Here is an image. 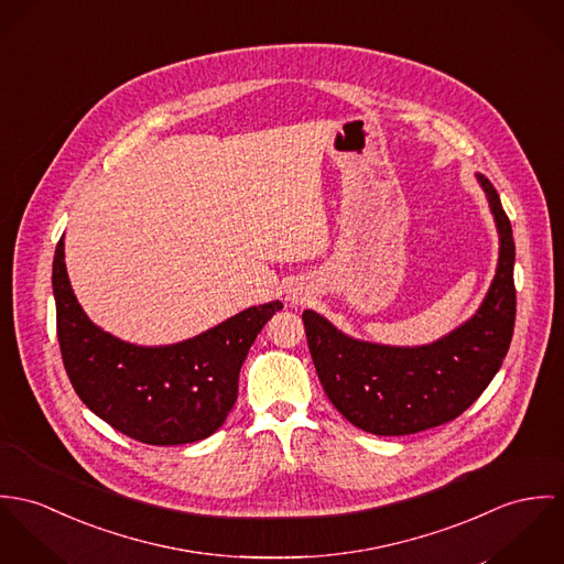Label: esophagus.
<instances>
[{"instance_id":"1","label":"esophagus","mask_w":564,"mask_h":564,"mask_svg":"<svg viewBox=\"0 0 564 564\" xmlns=\"http://www.w3.org/2000/svg\"><path fill=\"white\" fill-rule=\"evenodd\" d=\"M288 299H290V301H292V303H296V305H299V303H303V301H305V296H303V294H301V292H299V290H290V292H288Z\"/></svg>"}]
</instances>
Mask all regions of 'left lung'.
<instances>
[{
	"instance_id": "8db88e82",
	"label": "left lung",
	"mask_w": 564,
	"mask_h": 564,
	"mask_svg": "<svg viewBox=\"0 0 564 564\" xmlns=\"http://www.w3.org/2000/svg\"><path fill=\"white\" fill-rule=\"evenodd\" d=\"M500 234L494 283L465 324L433 344L400 348L359 341L319 313H303L317 378L333 406L357 429L400 437L452 422L469 409L498 375L514 328V240L500 196L485 175Z\"/></svg>"
}]
</instances>
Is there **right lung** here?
<instances>
[{
	"mask_svg": "<svg viewBox=\"0 0 564 564\" xmlns=\"http://www.w3.org/2000/svg\"><path fill=\"white\" fill-rule=\"evenodd\" d=\"M63 364L79 400L115 431L149 445L216 433L238 400L240 368L279 301L249 307L171 346H135L95 326L79 307L58 242L52 272Z\"/></svg>",
	"mask_w": 564,
	"mask_h": 564,
	"instance_id": "obj_1",
	"label": "right lung"
}]
</instances>
